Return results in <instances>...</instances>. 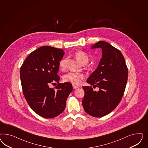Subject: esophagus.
Listing matches in <instances>:
<instances>
[{"instance_id": "esophagus-1", "label": "esophagus", "mask_w": 148, "mask_h": 148, "mask_svg": "<svg viewBox=\"0 0 148 148\" xmlns=\"http://www.w3.org/2000/svg\"><path fill=\"white\" fill-rule=\"evenodd\" d=\"M79 86L75 85H73V89H76L77 88H79Z\"/></svg>"}]
</instances>
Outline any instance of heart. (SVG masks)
I'll list each match as a JSON object with an SVG mask.
<instances>
[{
  "label": "heart",
  "mask_w": 148,
  "mask_h": 148,
  "mask_svg": "<svg viewBox=\"0 0 148 148\" xmlns=\"http://www.w3.org/2000/svg\"><path fill=\"white\" fill-rule=\"evenodd\" d=\"M75 57L81 64L88 62V55L82 51H77L75 54ZM59 66L61 69H65L67 66V58L62 59L59 62ZM84 77L85 76L82 74L69 72L63 76V80L64 82H69L73 85H80Z\"/></svg>",
  "instance_id": "obj_1"
}]
</instances>
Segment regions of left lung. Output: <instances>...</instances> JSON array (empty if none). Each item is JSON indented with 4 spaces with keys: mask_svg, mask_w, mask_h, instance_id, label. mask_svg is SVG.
<instances>
[{
    "mask_svg": "<svg viewBox=\"0 0 148 148\" xmlns=\"http://www.w3.org/2000/svg\"><path fill=\"white\" fill-rule=\"evenodd\" d=\"M101 48L102 58L87 82L98 87L83 86L82 106L85 112L94 117H101L112 112L121 101L128 77V69L121 52L105 41H99L90 48Z\"/></svg>",
    "mask_w": 148,
    "mask_h": 148,
    "instance_id": "obj_1",
    "label": "left lung"
}]
</instances>
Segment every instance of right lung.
Listing matches in <instances>:
<instances>
[{
	"label": "right lung",
	"instance_id": "add662e5",
	"mask_svg": "<svg viewBox=\"0 0 148 148\" xmlns=\"http://www.w3.org/2000/svg\"><path fill=\"white\" fill-rule=\"evenodd\" d=\"M64 52L50 46L40 47L31 53L20 69V78L24 97L32 110L39 116L51 118L62 113L68 97L73 90L72 84L59 83V62ZM56 82V90L50 83Z\"/></svg>",
	"mask_w": 148,
	"mask_h": 148
}]
</instances>
